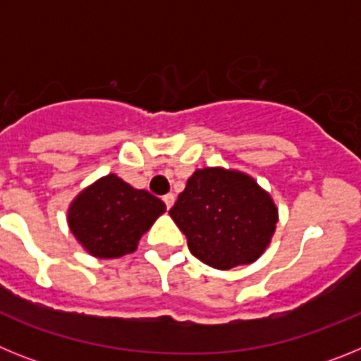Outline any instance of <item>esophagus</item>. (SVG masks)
Here are the masks:
<instances>
[{"label":"esophagus","mask_w":361,"mask_h":361,"mask_svg":"<svg viewBox=\"0 0 361 361\" xmlns=\"http://www.w3.org/2000/svg\"><path fill=\"white\" fill-rule=\"evenodd\" d=\"M162 200H164L166 208H171V206H173V202H175V195H173V193H168V195L162 197Z\"/></svg>","instance_id":"esophagus-1"}]
</instances>
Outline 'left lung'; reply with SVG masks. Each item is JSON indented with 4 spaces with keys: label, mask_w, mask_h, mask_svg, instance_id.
Instances as JSON below:
<instances>
[{
    "label": "left lung",
    "mask_w": 361,
    "mask_h": 361,
    "mask_svg": "<svg viewBox=\"0 0 361 361\" xmlns=\"http://www.w3.org/2000/svg\"><path fill=\"white\" fill-rule=\"evenodd\" d=\"M170 215L191 255L216 269L255 262L279 220L271 197L253 178L224 168L197 170Z\"/></svg>",
    "instance_id": "1"
}]
</instances>
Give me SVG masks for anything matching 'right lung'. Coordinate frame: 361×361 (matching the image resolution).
Returning a JSON list of instances; mask_svg holds the SVG:
<instances>
[{"label":"right lung","mask_w":361,"mask_h":361,"mask_svg":"<svg viewBox=\"0 0 361 361\" xmlns=\"http://www.w3.org/2000/svg\"><path fill=\"white\" fill-rule=\"evenodd\" d=\"M164 209V202L149 191L135 190L110 173L73 200L68 226L88 253L117 258L135 251L142 233Z\"/></svg>","instance_id":"1"}]
</instances>
